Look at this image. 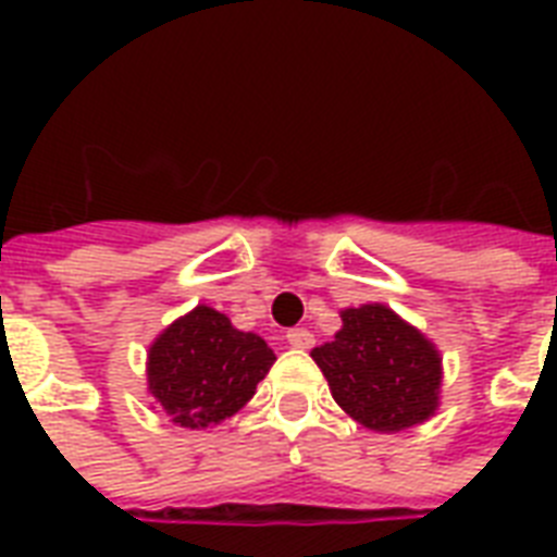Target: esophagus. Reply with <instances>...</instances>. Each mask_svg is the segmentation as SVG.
I'll list each match as a JSON object with an SVG mask.
<instances>
[{"label": "esophagus", "instance_id": "1", "mask_svg": "<svg viewBox=\"0 0 557 557\" xmlns=\"http://www.w3.org/2000/svg\"><path fill=\"white\" fill-rule=\"evenodd\" d=\"M286 341L295 349H309L314 344V335L309 330H304V326H295V330L286 332Z\"/></svg>", "mask_w": 557, "mask_h": 557}]
</instances>
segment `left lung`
<instances>
[{
    "label": "left lung",
    "mask_w": 557,
    "mask_h": 557,
    "mask_svg": "<svg viewBox=\"0 0 557 557\" xmlns=\"http://www.w3.org/2000/svg\"><path fill=\"white\" fill-rule=\"evenodd\" d=\"M344 330L312 349L335 401L370 431H405L440 405V352L387 306L341 314Z\"/></svg>",
    "instance_id": "left-lung-1"
}]
</instances>
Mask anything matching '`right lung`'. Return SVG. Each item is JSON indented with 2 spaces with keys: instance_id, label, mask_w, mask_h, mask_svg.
I'll return each instance as SVG.
<instances>
[{
  "instance_id": "right-lung-1",
  "label": "right lung",
  "mask_w": 557,
  "mask_h": 557,
  "mask_svg": "<svg viewBox=\"0 0 557 557\" xmlns=\"http://www.w3.org/2000/svg\"><path fill=\"white\" fill-rule=\"evenodd\" d=\"M274 364L269 344L231 326L225 314L196 306L150 347L147 381L164 413L182 428H208L253 396Z\"/></svg>"
}]
</instances>
